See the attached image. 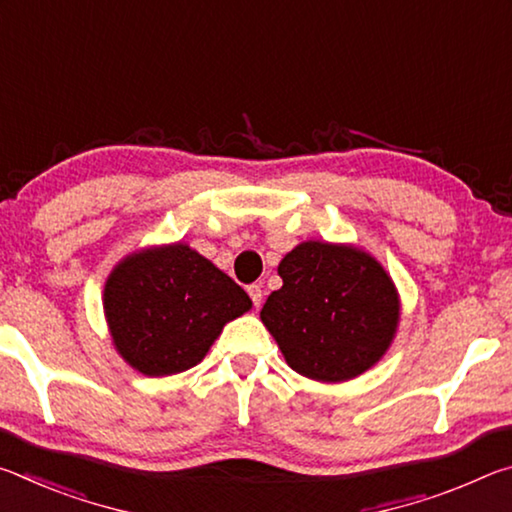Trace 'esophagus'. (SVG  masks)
I'll list each match as a JSON object with an SVG mask.
<instances>
[{
  "label": "esophagus",
  "instance_id": "34e87169",
  "mask_svg": "<svg viewBox=\"0 0 512 512\" xmlns=\"http://www.w3.org/2000/svg\"><path fill=\"white\" fill-rule=\"evenodd\" d=\"M248 296H250V300H253V305L259 307V305H262L264 291H262V287H259V284H250V287H248Z\"/></svg>",
  "mask_w": 512,
  "mask_h": 512
}]
</instances>
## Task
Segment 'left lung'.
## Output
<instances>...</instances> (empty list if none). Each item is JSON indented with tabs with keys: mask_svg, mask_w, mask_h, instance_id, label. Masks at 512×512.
<instances>
[{
	"mask_svg": "<svg viewBox=\"0 0 512 512\" xmlns=\"http://www.w3.org/2000/svg\"><path fill=\"white\" fill-rule=\"evenodd\" d=\"M282 289L259 318L298 375L339 384L384 357L400 327V293L354 244L302 241L277 266Z\"/></svg>",
	"mask_w": 512,
	"mask_h": 512,
	"instance_id": "left-lung-1",
	"label": "left lung"
}]
</instances>
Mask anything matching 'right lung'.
Masks as SVG:
<instances>
[{"label":"right lung","mask_w":512,"mask_h":512,"mask_svg":"<svg viewBox=\"0 0 512 512\" xmlns=\"http://www.w3.org/2000/svg\"><path fill=\"white\" fill-rule=\"evenodd\" d=\"M250 307L232 277L183 241L126 255L103 287L112 345L146 377L194 368L223 327Z\"/></svg>","instance_id":"obj_1"}]
</instances>
